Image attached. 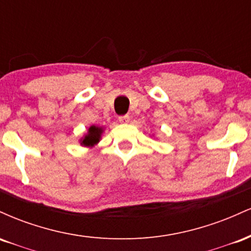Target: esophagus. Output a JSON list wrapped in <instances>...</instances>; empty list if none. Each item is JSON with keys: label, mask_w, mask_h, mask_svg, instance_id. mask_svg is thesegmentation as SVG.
Wrapping results in <instances>:
<instances>
[{"label": "esophagus", "mask_w": 251, "mask_h": 251, "mask_svg": "<svg viewBox=\"0 0 251 251\" xmlns=\"http://www.w3.org/2000/svg\"><path fill=\"white\" fill-rule=\"evenodd\" d=\"M119 123H122V124L129 123V117L128 116H120L119 117Z\"/></svg>", "instance_id": "34e87169"}]
</instances>
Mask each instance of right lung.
<instances>
[{"label": "right lung", "mask_w": 251, "mask_h": 251, "mask_svg": "<svg viewBox=\"0 0 251 251\" xmlns=\"http://www.w3.org/2000/svg\"><path fill=\"white\" fill-rule=\"evenodd\" d=\"M103 132V127L101 126L92 125L87 129V133L83 134V137L80 139V145L85 148H94L101 139V134Z\"/></svg>", "instance_id": "right-lung-1"}]
</instances>
